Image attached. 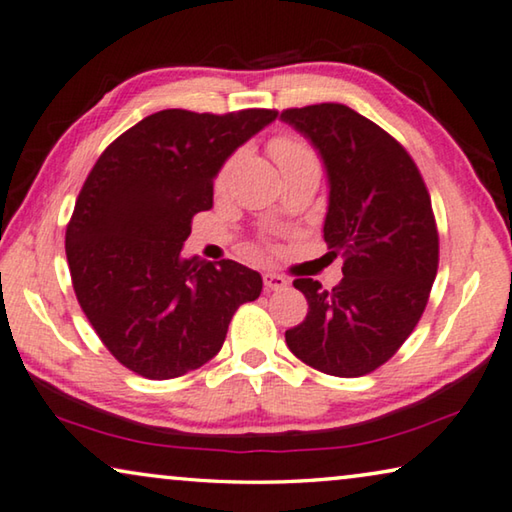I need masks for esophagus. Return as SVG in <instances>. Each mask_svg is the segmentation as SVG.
Here are the masks:
<instances>
[{
	"label": "esophagus",
	"instance_id": "34e87169",
	"mask_svg": "<svg viewBox=\"0 0 512 512\" xmlns=\"http://www.w3.org/2000/svg\"><path fill=\"white\" fill-rule=\"evenodd\" d=\"M263 283H265L267 290H283L288 286V279L281 277V274H277V272H265Z\"/></svg>",
	"mask_w": 512,
	"mask_h": 512
}]
</instances>
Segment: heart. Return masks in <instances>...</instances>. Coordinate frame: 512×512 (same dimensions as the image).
I'll return each instance as SVG.
<instances>
[{
  "mask_svg": "<svg viewBox=\"0 0 512 512\" xmlns=\"http://www.w3.org/2000/svg\"><path fill=\"white\" fill-rule=\"evenodd\" d=\"M267 148H270V155L274 157V162L279 164L281 171L302 169V167L320 169V160H318L316 151H313L309 141H304L297 135H288V132H283V135H274L270 139V144H267ZM231 171H233V160H226L217 171L215 185L224 187L226 183H229Z\"/></svg>",
  "mask_w": 512,
  "mask_h": 512,
  "instance_id": "heart-1",
  "label": "heart"
}]
</instances>
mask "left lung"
<instances>
[{
  "label": "left lung",
  "instance_id": "8db88e82",
  "mask_svg": "<svg viewBox=\"0 0 512 512\" xmlns=\"http://www.w3.org/2000/svg\"><path fill=\"white\" fill-rule=\"evenodd\" d=\"M281 119L313 141L329 176L325 242L343 256L332 290L300 277L309 313L288 329L290 352L320 373L361 377L396 355L426 311L439 265L428 187L412 155L355 109H283Z\"/></svg>",
  "mask_w": 512,
  "mask_h": 512
}]
</instances>
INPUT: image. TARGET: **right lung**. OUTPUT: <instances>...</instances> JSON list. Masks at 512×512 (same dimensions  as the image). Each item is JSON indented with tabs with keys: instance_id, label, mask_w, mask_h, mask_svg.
<instances>
[{
	"instance_id": "1",
	"label": "right lung",
	"mask_w": 512,
	"mask_h": 512,
	"mask_svg": "<svg viewBox=\"0 0 512 512\" xmlns=\"http://www.w3.org/2000/svg\"><path fill=\"white\" fill-rule=\"evenodd\" d=\"M277 109H162L109 144L66 226L77 302L112 357L148 380L194 371L222 350L233 313L263 290L256 270L183 258L212 178Z\"/></svg>"
}]
</instances>
